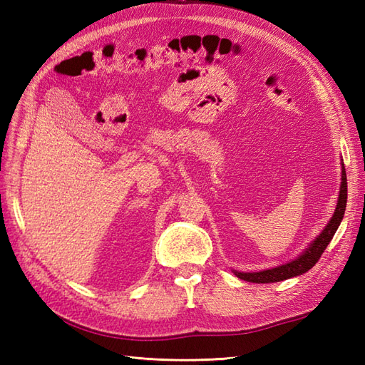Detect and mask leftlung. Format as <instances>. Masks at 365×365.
Returning <instances> with one entry per match:
<instances>
[{"label":"left lung","mask_w":365,"mask_h":365,"mask_svg":"<svg viewBox=\"0 0 365 365\" xmlns=\"http://www.w3.org/2000/svg\"><path fill=\"white\" fill-rule=\"evenodd\" d=\"M345 207H346V173L344 168L342 169V185H340V195H339L336 212H334V215H332V218L328 222V226L323 229L322 234L314 240V243H311V246H309L298 259H294L281 267L259 271V273H237L235 271V274L240 279H243V281H247V282L269 284V282L285 281V279H289V277H294V276L306 273V271L311 269L315 263L320 260L322 254L324 252V250H327V246L329 245L332 237H334L337 227L340 226V222H342Z\"/></svg>","instance_id":"obj_1"}]
</instances>
